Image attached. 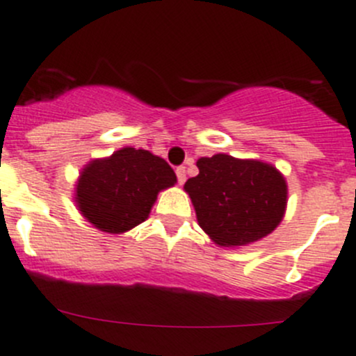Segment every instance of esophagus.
I'll return each mask as SVG.
<instances>
[{
  "label": "esophagus",
  "mask_w": 356,
  "mask_h": 356,
  "mask_svg": "<svg viewBox=\"0 0 356 356\" xmlns=\"http://www.w3.org/2000/svg\"><path fill=\"white\" fill-rule=\"evenodd\" d=\"M177 178H178L179 185H183V183H185V179H186L185 166H178V168H177Z\"/></svg>",
  "instance_id": "esophagus-1"
}]
</instances>
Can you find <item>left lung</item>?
I'll return each mask as SVG.
<instances>
[{
    "mask_svg": "<svg viewBox=\"0 0 356 356\" xmlns=\"http://www.w3.org/2000/svg\"><path fill=\"white\" fill-rule=\"evenodd\" d=\"M199 175L185 190L200 228L218 245H245L266 237L282 221L287 185L273 166L227 154L197 161Z\"/></svg>",
    "mask_w": 356,
    "mask_h": 356,
    "instance_id": "obj_1",
    "label": "left lung"
}]
</instances>
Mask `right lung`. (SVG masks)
I'll return each mask as SVG.
<instances>
[{
    "label": "right lung",
    "instance_id": "add662e5",
    "mask_svg": "<svg viewBox=\"0 0 356 356\" xmlns=\"http://www.w3.org/2000/svg\"><path fill=\"white\" fill-rule=\"evenodd\" d=\"M175 183L177 175L166 161L149 150L126 147L84 168L76 202L102 232L122 234L145 221L157 193Z\"/></svg>",
    "mask_w": 356,
    "mask_h": 356
}]
</instances>
